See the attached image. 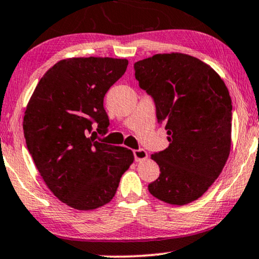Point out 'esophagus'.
<instances>
[{
	"instance_id": "1",
	"label": "esophagus",
	"mask_w": 259,
	"mask_h": 259,
	"mask_svg": "<svg viewBox=\"0 0 259 259\" xmlns=\"http://www.w3.org/2000/svg\"><path fill=\"white\" fill-rule=\"evenodd\" d=\"M147 156H148V153L145 149L134 150V158H135L136 161H143V160L147 159Z\"/></svg>"
}]
</instances>
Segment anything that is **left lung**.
<instances>
[{"label":"left lung","mask_w":259,"mask_h":259,"mask_svg":"<svg viewBox=\"0 0 259 259\" xmlns=\"http://www.w3.org/2000/svg\"><path fill=\"white\" fill-rule=\"evenodd\" d=\"M134 68L140 87L155 103L169 142L152 154L160 176L148 190L168 204H188L210 188L230 155V93L217 71L185 54L154 55Z\"/></svg>","instance_id":"8db88e82"}]
</instances>
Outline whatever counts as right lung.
<instances>
[{
  "label": "right lung",
  "mask_w": 259,
  "mask_h": 259,
  "mask_svg": "<svg viewBox=\"0 0 259 259\" xmlns=\"http://www.w3.org/2000/svg\"><path fill=\"white\" fill-rule=\"evenodd\" d=\"M126 67L120 58L62 60L40 78L26 107L22 126L35 167L52 194L77 210L109 203L134 161L130 149L97 141L96 132L106 134L110 124L104 97Z\"/></svg>",
  "instance_id": "1"
}]
</instances>
